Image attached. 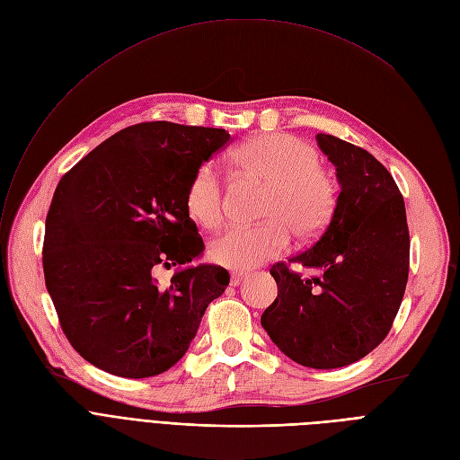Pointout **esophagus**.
Wrapping results in <instances>:
<instances>
[{
    "label": "esophagus",
    "mask_w": 460,
    "mask_h": 460,
    "mask_svg": "<svg viewBox=\"0 0 460 460\" xmlns=\"http://www.w3.org/2000/svg\"><path fill=\"white\" fill-rule=\"evenodd\" d=\"M247 279V273H232V277H230V284L232 287H239V284H242L243 280Z\"/></svg>",
    "instance_id": "esophagus-1"
}]
</instances>
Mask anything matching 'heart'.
<instances>
[{"label": "heart", "mask_w": 460, "mask_h": 460, "mask_svg": "<svg viewBox=\"0 0 460 460\" xmlns=\"http://www.w3.org/2000/svg\"><path fill=\"white\" fill-rule=\"evenodd\" d=\"M234 164L270 185L258 226H232L209 243L215 264L247 271L279 256L288 247V228L301 239L318 235L335 206L332 181L320 170L318 151L292 135H260L237 147ZM185 206L196 223L213 228L223 217V189L217 170L200 164L185 190Z\"/></svg>", "instance_id": "heart-1"}]
</instances>
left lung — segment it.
Segmentation results:
<instances>
[{"instance_id": "1", "label": "left lung", "mask_w": 460, "mask_h": 460, "mask_svg": "<svg viewBox=\"0 0 460 460\" xmlns=\"http://www.w3.org/2000/svg\"><path fill=\"white\" fill-rule=\"evenodd\" d=\"M341 192L332 221L290 261L318 271L307 279L275 264L277 297L261 327L284 356L311 368L356 363L385 339L406 290L410 235L402 194L368 151L316 135Z\"/></svg>"}]
</instances>
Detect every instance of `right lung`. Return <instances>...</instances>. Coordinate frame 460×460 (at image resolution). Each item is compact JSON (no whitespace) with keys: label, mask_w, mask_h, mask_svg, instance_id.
Masks as SVG:
<instances>
[{"label":"right lung","mask_w":460,"mask_h":460,"mask_svg":"<svg viewBox=\"0 0 460 460\" xmlns=\"http://www.w3.org/2000/svg\"><path fill=\"white\" fill-rule=\"evenodd\" d=\"M230 140L225 128L149 121L97 146L56 187L42 270L65 337L106 373L147 378L176 365L208 305L223 296L221 266L204 252L185 190ZM180 265L171 287L155 279Z\"/></svg>","instance_id":"obj_1"}]
</instances>
